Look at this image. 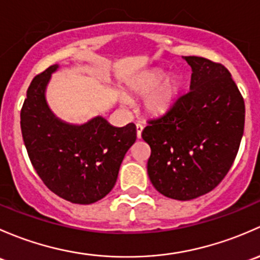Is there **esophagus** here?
Returning <instances> with one entry per match:
<instances>
[{
    "label": "esophagus",
    "instance_id": "esophagus-1",
    "mask_svg": "<svg viewBox=\"0 0 260 260\" xmlns=\"http://www.w3.org/2000/svg\"><path fill=\"white\" fill-rule=\"evenodd\" d=\"M144 126L141 124H136V136L138 139H141V133H143Z\"/></svg>",
    "mask_w": 260,
    "mask_h": 260
}]
</instances>
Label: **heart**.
<instances>
[{"label":"heart","instance_id":"1","mask_svg":"<svg viewBox=\"0 0 260 260\" xmlns=\"http://www.w3.org/2000/svg\"><path fill=\"white\" fill-rule=\"evenodd\" d=\"M130 89L139 96H145L144 108L152 116L167 114L178 100L181 80L178 76H167L164 71L154 70L134 80Z\"/></svg>","mask_w":260,"mask_h":260}]
</instances>
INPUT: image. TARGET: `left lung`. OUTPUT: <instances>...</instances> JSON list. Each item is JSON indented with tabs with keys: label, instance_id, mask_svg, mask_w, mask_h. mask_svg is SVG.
Here are the masks:
<instances>
[{
	"label": "left lung",
	"instance_id": "8db88e82",
	"mask_svg": "<svg viewBox=\"0 0 260 260\" xmlns=\"http://www.w3.org/2000/svg\"><path fill=\"white\" fill-rule=\"evenodd\" d=\"M191 68L190 91L143 130L150 145L148 174L165 197L191 200L215 188L228 174L244 131L245 106L221 63L184 56Z\"/></svg>",
	"mask_w": 260,
	"mask_h": 260
}]
</instances>
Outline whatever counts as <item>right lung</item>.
<instances>
[{
    "label": "right lung",
    "instance_id": "add662e5",
    "mask_svg": "<svg viewBox=\"0 0 260 260\" xmlns=\"http://www.w3.org/2000/svg\"><path fill=\"white\" fill-rule=\"evenodd\" d=\"M58 65L37 75L21 110V131L35 170L51 191L75 204H92L111 191L136 126H112L103 116L69 124L51 111L46 89Z\"/></svg>",
    "mask_w": 260,
    "mask_h": 260
}]
</instances>
